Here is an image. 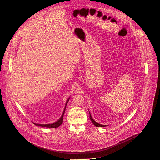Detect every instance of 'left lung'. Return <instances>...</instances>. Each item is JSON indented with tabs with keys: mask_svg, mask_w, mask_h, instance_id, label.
Returning a JSON list of instances; mask_svg holds the SVG:
<instances>
[{
	"mask_svg": "<svg viewBox=\"0 0 160 160\" xmlns=\"http://www.w3.org/2000/svg\"><path fill=\"white\" fill-rule=\"evenodd\" d=\"M89 114H90V118L91 119V121H92V123L94 124V125H95V126H97V127H105V126H106V125H102V124H99L98 123L96 122L95 121L92 119V118L91 114H90V112H89Z\"/></svg>",
	"mask_w": 160,
	"mask_h": 160,
	"instance_id": "8db88e82",
	"label": "left lung"
}]
</instances>
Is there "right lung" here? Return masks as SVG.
Listing matches in <instances>:
<instances>
[{
	"mask_svg": "<svg viewBox=\"0 0 160 160\" xmlns=\"http://www.w3.org/2000/svg\"><path fill=\"white\" fill-rule=\"evenodd\" d=\"M70 98V97L68 98V99L67 100L66 103L65 104V108H64V110L63 112V113L62 114L61 117L59 119H58L57 121H56L55 122L52 123L51 124H39V123H37L33 122L34 124H35V125L38 126H42V127H46V128H58L59 126H60L63 123V116H64V114H65V110H66V105H67V103H68L69 99Z\"/></svg>",
	"mask_w": 160,
	"mask_h": 160,
	"instance_id": "add662e5",
	"label": "right lung"
}]
</instances>
